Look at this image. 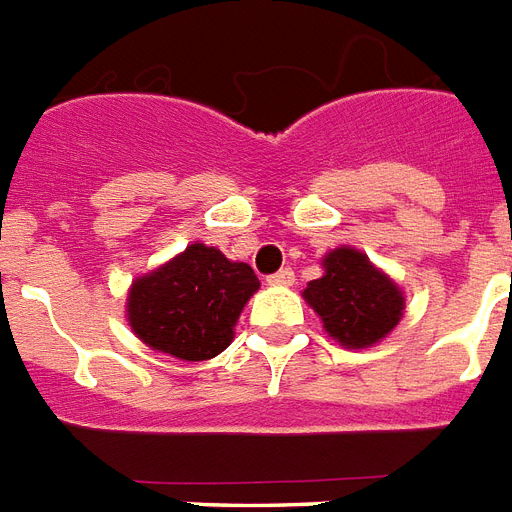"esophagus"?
Wrapping results in <instances>:
<instances>
[{"label":"esophagus","instance_id":"obj_1","mask_svg":"<svg viewBox=\"0 0 512 512\" xmlns=\"http://www.w3.org/2000/svg\"><path fill=\"white\" fill-rule=\"evenodd\" d=\"M267 282L269 285H282V288H285V285H293V282H296V275H293V269L285 267L280 269V272H275V275H269Z\"/></svg>","mask_w":512,"mask_h":512}]
</instances>
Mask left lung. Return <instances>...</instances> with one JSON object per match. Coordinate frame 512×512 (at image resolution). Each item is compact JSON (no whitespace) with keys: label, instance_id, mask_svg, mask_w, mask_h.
I'll use <instances>...</instances> for the list:
<instances>
[{"label":"left lung","instance_id":"1","mask_svg":"<svg viewBox=\"0 0 512 512\" xmlns=\"http://www.w3.org/2000/svg\"><path fill=\"white\" fill-rule=\"evenodd\" d=\"M325 275L306 285L304 298L327 335L346 349H370L402 320L404 293L365 253L341 245L325 253Z\"/></svg>","mask_w":512,"mask_h":512}]
</instances>
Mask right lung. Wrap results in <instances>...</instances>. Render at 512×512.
Wrapping results in <instances>:
<instances>
[{
	"mask_svg": "<svg viewBox=\"0 0 512 512\" xmlns=\"http://www.w3.org/2000/svg\"><path fill=\"white\" fill-rule=\"evenodd\" d=\"M259 277L243 261H230L214 245L192 243L163 267L137 277L126 298V320L150 349L203 362L235 338Z\"/></svg>",
	"mask_w": 512,
	"mask_h": 512,
	"instance_id": "obj_1",
	"label": "right lung"
}]
</instances>
